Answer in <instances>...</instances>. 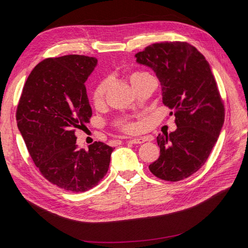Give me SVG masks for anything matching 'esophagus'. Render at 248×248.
Returning a JSON list of instances; mask_svg holds the SVG:
<instances>
[{
	"label": "esophagus",
	"instance_id": "34e87169",
	"mask_svg": "<svg viewBox=\"0 0 248 248\" xmlns=\"http://www.w3.org/2000/svg\"><path fill=\"white\" fill-rule=\"evenodd\" d=\"M145 139L144 138H138V139H132L129 140L128 141L132 142V144H142V142H145ZM110 144H114V140L110 141Z\"/></svg>",
	"mask_w": 248,
	"mask_h": 248
}]
</instances>
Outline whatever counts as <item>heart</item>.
I'll list each match as a JSON object with an SVG mask.
<instances>
[{
  "label": "heart",
  "mask_w": 248,
  "mask_h": 248,
  "mask_svg": "<svg viewBox=\"0 0 248 248\" xmlns=\"http://www.w3.org/2000/svg\"><path fill=\"white\" fill-rule=\"evenodd\" d=\"M148 75H150V74H148L146 72H140V71L134 72L131 74V76H129V81H131L133 87H135L141 81L142 78L148 76ZM108 84H109L108 79H102L96 84V86L94 87L93 93V100L94 103L98 104V103L102 102V100L104 99V96H106ZM120 127L122 131H124L126 133H133L137 129V126L134 124H121Z\"/></svg>",
  "instance_id": "b5f03b06"
}]
</instances>
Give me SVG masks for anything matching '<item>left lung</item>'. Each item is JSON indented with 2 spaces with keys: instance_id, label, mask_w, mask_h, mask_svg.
Returning <instances> with one entry per match:
<instances>
[{
  "instance_id": "obj_1",
  "label": "left lung",
  "mask_w": 248,
  "mask_h": 248,
  "mask_svg": "<svg viewBox=\"0 0 248 248\" xmlns=\"http://www.w3.org/2000/svg\"><path fill=\"white\" fill-rule=\"evenodd\" d=\"M151 67L162 86L163 103L175 115V132L157 137L159 159L150 171L177 182L196 173L216 144L224 123V103L210 65L187 42L155 43L136 54Z\"/></svg>"
}]
</instances>
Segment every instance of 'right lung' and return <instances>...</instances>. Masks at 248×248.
Masks as SVG:
<instances>
[{
    "label": "right lung",
    "mask_w": 248,
    "mask_h": 248,
    "mask_svg": "<svg viewBox=\"0 0 248 248\" xmlns=\"http://www.w3.org/2000/svg\"><path fill=\"white\" fill-rule=\"evenodd\" d=\"M96 58L65 55L38 63L22 90L18 128L39 171L50 183L71 192L95 187L107 175L113 149L94 141L78 149L75 131L89 123L85 81Z\"/></svg>",
    "instance_id": "1"
}]
</instances>
